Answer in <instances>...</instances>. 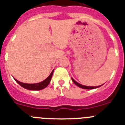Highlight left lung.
Returning <instances> with one entry per match:
<instances>
[{"label":"left lung","instance_id":"8db88e82","mask_svg":"<svg viewBox=\"0 0 125 125\" xmlns=\"http://www.w3.org/2000/svg\"><path fill=\"white\" fill-rule=\"evenodd\" d=\"M72 81L73 82V83L75 84L76 85H77L78 87H81V88H82V89H95V88H98V87H101V85H99V86H95V87H93V86H85V85H82V84H80V83H79L78 82H76L75 80H73L72 78Z\"/></svg>","mask_w":125,"mask_h":125}]
</instances>
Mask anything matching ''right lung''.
<instances>
[{"mask_svg":"<svg viewBox=\"0 0 125 125\" xmlns=\"http://www.w3.org/2000/svg\"><path fill=\"white\" fill-rule=\"evenodd\" d=\"M53 70L52 72V73H50L48 77L46 78L45 80H44L43 81L41 82H39V83H23V82H19V81L16 80V79H14L15 81L19 83V85L21 87H24V89H26L28 90H31V91H39V90H42L44 89L45 87L48 86V85L49 84L50 82L51 79H52V75H53Z\"/></svg>","mask_w":125,"mask_h":125,"instance_id":"add662e5","label":"right lung"}]
</instances>
